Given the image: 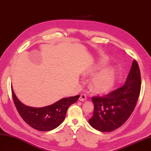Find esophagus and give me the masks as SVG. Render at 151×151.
I'll list each match as a JSON object with an SVG mask.
<instances>
[{"mask_svg":"<svg viewBox=\"0 0 151 151\" xmlns=\"http://www.w3.org/2000/svg\"><path fill=\"white\" fill-rule=\"evenodd\" d=\"M79 101H84L86 100V95H84V94L81 95L80 96V97H79Z\"/></svg>","mask_w":151,"mask_h":151,"instance_id":"1","label":"esophagus"}]
</instances>
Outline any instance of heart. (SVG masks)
Instances as JSON below:
<instances>
[{
	"mask_svg": "<svg viewBox=\"0 0 151 151\" xmlns=\"http://www.w3.org/2000/svg\"><path fill=\"white\" fill-rule=\"evenodd\" d=\"M108 60L106 58H101L96 63L86 69L84 76H90L107 65ZM116 83V74L114 68L106 67L93 76L89 81V87L97 93H105L109 91Z\"/></svg>",
	"mask_w": 151,
	"mask_h": 151,
	"instance_id": "b5f03b06",
	"label": "heart"
}]
</instances>
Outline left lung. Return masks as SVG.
<instances>
[{
  "mask_svg": "<svg viewBox=\"0 0 151 151\" xmlns=\"http://www.w3.org/2000/svg\"><path fill=\"white\" fill-rule=\"evenodd\" d=\"M141 88L139 67L134 60L123 86L104 97H93L94 112L89 123L100 132H110L123 125L134 111Z\"/></svg>",
  "mask_w": 151,
  "mask_h": 151,
  "instance_id": "left-lung-1",
  "label": "left lung"
}]
</instances>
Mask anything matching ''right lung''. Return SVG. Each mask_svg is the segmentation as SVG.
Masks as SVG:
<instances>
[{
  "label": "right lung",
  "mask_w": 151,
  "mask_h": 151,
  "mask_svg": "<svg viewBox=\"0 0 151 151\" xmlns=\"http://www.w3.org/2000/svg\"><path fill=\"white\" fill-rule=\"evenodd\" d=\"M12 95L19 114L26 123L37 130L51 131L63 123L68 108L76 103L80 95L63 98L55 104L44 107H32L23 104L16 96L13 87Z\"/></svg>",
  "instance_id": "add662e5"
}]
</instances>
